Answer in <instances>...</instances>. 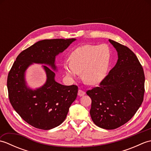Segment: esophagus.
Wrapping results in <instances>:
<instances>
[{"label": "esophagus", "mask_w": 151, "mask_h": 151, "mask_svg": "<svg viewBox=\"0 0 151 151\" xmlns=\"http://www.w3.org/2000/svg\"><path fill=\"white\" fill-rule=\"evenodd\" d=\"M86 93L84 91L81 90V89H79L78 91V95L80 96V97H82V96H84L85 95Z\"/></svg>", "instance_id": "1"}]
</instances>
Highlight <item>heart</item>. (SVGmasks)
<instances>
[{"label":"heart","mask_w":151,"mask_h":151,"mask_svg":"<svg viewBox=\"0 0 151 151\" xmlns=\"http://www.w3.org/2000/svg\"><path fill=\"white\" fill-rule=\"evenodd\" d=\"M70 62L63 64L67 75L76 78L82 73L83 81L89 85L101 83L107 76L110 68L111 52L108 45H86L76 48L71 52Z\"/></svg>","instance_id":"b5f03b06"}]
</instances>
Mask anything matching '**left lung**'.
Listing matches in <instances>:
<instances>
[{
  "mask_svg": "<svg viewBox=\"0 0 151 151\" xmlns=\"http://www.w3.org/2000/svg\"><path fill=\"white\" fill-rule=\"evenodd\" d=\"M117 52L115 65L99 87L86 93L91 99L89 113L102 129L113 130L127 123L142 105L145 92L142 66L132 50L109 40Z\"/></svg>",
  "mask_w": 151,
  "mask_h": 151,
  "instance_id": "obj_1",
  "label": "left lung"
}]
</instances>
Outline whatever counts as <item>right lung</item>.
Wrapping results in <instances>:
<instances>
[{
    "instance_id": "add662e5",
    "label": "right lung",
    "mask_w": 151,
    "mask_h": 151,
    "mask_svg": "<svg viewBox=\"0 0 151 151\" xmlns=\"http://www.w3.org/2000/svg\"><path fill=\"white\" fill-rule=\"evenodd\" d=\"M76 40L37 41L19 54L9 72L7 87L11 104L22 119L35 128L50 130L59 126L77 97V86L57 82L54 72L58 70L56 56ZM34 63L43 64L47 78L45 84L36 89L29 87L26 81V70Z\"/></svg>"
}]
</instances>
